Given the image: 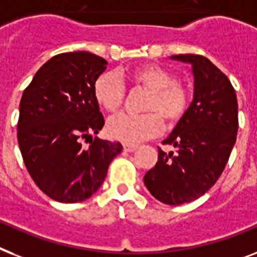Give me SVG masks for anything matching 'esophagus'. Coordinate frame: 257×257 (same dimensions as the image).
Returning <instances> with one entry per match:
<instances>
[{"instance_id":"1","label":"esophagus","mask_w":257,"mask_h":257,"mask_svg":"<svg viewBox=\"0 0 257 257\" xmlns=\"http://www.w3.org/2000/svg\"><path fill=\"white\" fill-rule=\"evenodd\" d=\"M136 145H133V144H124L122 145V149H124V152H126V153H131V152H135L136 150Z\"/></svg>"}]
</instances>
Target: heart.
<instances>
[{"label": "heart", "mask_w": 257, "mask_h": 257, "mask_svg": "<svg viewBox=\"0 0 257 257\" xmlns=\"http://www.w3.org/2000/svg\"><path fill=\"white\" fill-rule=\"evenodd\" d=\"M133 85L148 89L143 110L148 113H120L108 120L107 133L110 139L126 144H137L161 133L164 122L174 124L186 113L189 92L176 76L157 64H144L128 72ZM93 95L99 105L107 112H116L122 105L125 87L114 72H104L96 79Z\"/></svg>", "instance_id": "heart-1"}]
</instances>
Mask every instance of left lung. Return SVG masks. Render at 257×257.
Wrapping results in <instances>:
<instances>
[{"label":"left lung","instance_id":"8db88e82","mask_svg":"<svg viewBox=\"0 0 257 257\" xmlns=\"http://www.w3.org/2000/svg\"><path fill=\"white\" fill-rule=\"evenodd\" d=\"M172 59L191 64L194 97L162 144L177 152L158 148V161L144 177L150 194L162 203L195 201L211 189L226 168L239 128L237 99L226 75L207 58L194 54Z\"/></svg>","mask_w":257,"mask_h":257}]
</instances>
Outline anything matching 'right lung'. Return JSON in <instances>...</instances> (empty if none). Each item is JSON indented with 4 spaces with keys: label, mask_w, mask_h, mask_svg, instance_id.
I'll use <instances>...</instances> for the list:
<instances>
[{
    "label": "right lung",
    "mask_w": 257,
    "mask_h": 257,
    "mask_svg": "<svg viewBox=\"0 0 257 257\" xmlns=\"http://www.w3.org/2000/svg\"><path fill=\"white\" fill-rule=\"evenodd\" d=\"M107 60L88 51L53 56L34 75L20 104L17 137L29 174L54 201L76 203L95 194L120 143L100 140L104 117L93 95ZM91 137L90 147L81 140Z\"/></svg>",
    "instance_id": "obj_1"
}]
</instances>
